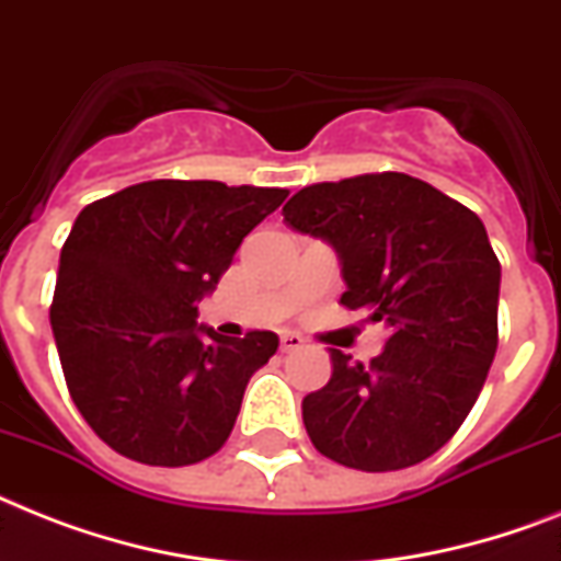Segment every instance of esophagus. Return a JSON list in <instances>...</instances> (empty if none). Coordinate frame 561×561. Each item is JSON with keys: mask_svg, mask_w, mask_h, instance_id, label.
Here are the masks:
<instances>
[{"mask_svg": "<svg viewBox=\"0 0 561 561\" xmlns=\"http://www.w3.org/2000/svg\"><path fill=\"white\" fill-rule=\"evenodd\" d=\"M305 345V340L299 334H296V331H285V334L279 336V348L285 354H290V352H299V348H302Z\"/></svg>", "mask_w": 561, "mask_h": 561, "instance_id": "1", "label": "esophagus"}]
</instances>
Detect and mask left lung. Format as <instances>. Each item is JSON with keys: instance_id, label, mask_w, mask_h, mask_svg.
I'll return each mask as SVG.
<instances>
[{"instance_id": "left-lung-1", "label": "left lung", "mask_w": 561, "mask_h": 561, "mask_svg": "<svg viewBox=\"0 0 561 561\" xmlns=\"http://www.w3.org/2000/svg\"><path fill=\"white\" fill-rule=\"evenodd\" d=\"M282 216L340 256V302L389 328L368 366L331 348V380L302 400L311 444L363 472L414 467L476 407L499 348L495 259L481 218L403 172L299 190Z\"/></svg>"}]
</instances>
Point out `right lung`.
Instances as JSON below:
<instances>
[{"instance_id":"obj_1","label":"right lung","mask_w":561,"mask_h":561,"mask_svg":"<svg viewBox=\"0 0 561 561\" xmlns=\"http://www.w3.org/2000/svg\"><path fill=\"white\" fill-rule=\"evenodd\" d=\"M279 186L144 181L83 207L59 253L51 328L75 407L100 440L149 467H186L233 432L248 380L279 348L198 325L241 239Z\"/></svg>"}]
</instances>
